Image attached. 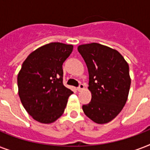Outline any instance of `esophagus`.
I'll return each mask as SVG.
<instances>
[{
  "label": "esophagus",
  "mask_w": 150,
  "mask_h": 150,
  "mask_svg": "<svg viewBox=\"0 0 150 150\" xmlns=\"http://www.w3.org/2000/svg\"><path fill=\"white\" fill-rule=\"evenodd\" d=\"M83 89H84V85L82 84V83H80L79 87L77 88V90L78 91H81V90H82Z\"/></svg>",
  "instance_id": "34e87169"
}]
</instances>
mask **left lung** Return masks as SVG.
<instances>
[{"label":"left lung","instance_id":"1","mask_svg":"<svg viewBox=\"0 0 150 150\" xmlns=\"http://www.w3.org/2000/svg\"><path fill=\"white\" fill-rule=\"evenodd\" d=\"M78 50L89 71L91 101L83 105L85 114L97 124L108 123L123 109L131 86L129 67L117 50L97 43Z\"/></svg>","mask_w":150,"mask_h":150}]
</instances>
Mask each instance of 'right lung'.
<instances>
[{"label":"right lung","mask_w":150,"mask_h":150,"mask_svg":"<svg viewBox=\"0 0 150 150\" xmlns=\"http://www.w3.org/2000/svg\"><path fill=\"white\" fill-rule=\"evenodd\" d=\"M72 50V45L48 43L32 52L22 64L18 75V95L29 115L40 123L59 118L73 93L64 86L62 69Z\"/></svg>","instance_id":"obj_1"}]
</instances>
